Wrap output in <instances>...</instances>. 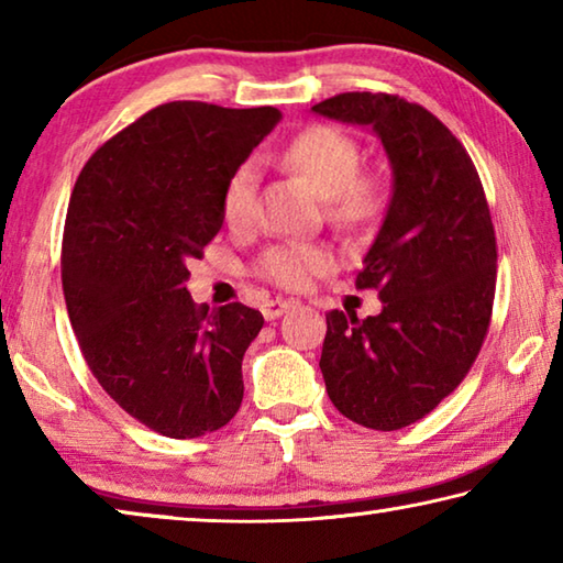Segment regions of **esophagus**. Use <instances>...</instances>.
I'll list each match as a JSON object with an SVG mask.
<instances>
[{
    "instance_id": "1",
    "label": "esophagus",
    "mask_w": 563,
    "mask_h": 563,
    "mask_svg": "<svg viewBox=\"0 0 563 563\" xmlns=\"http://www.w3.org/2000/svg\"><path fill=\"white\" fill-rule=\"evenodd\" d=\"M290 308H295V300L275 298V300H268L263 305V316H265V320H275V318H280L283 312H288Z\"/></svg>"
}]
</instances>
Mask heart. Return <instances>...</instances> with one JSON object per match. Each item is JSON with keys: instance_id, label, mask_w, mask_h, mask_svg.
<instances>
[{"instance_id": "heart-1", "label": "heart", "mask_w": 563, "mask_h": 563, "mask_svg": "<svg viewBox=\"0 0 563 563\" xmlns=\"http://www.w3.org/2000/svg\"><path fill=\"white\" fill-rule=\"evenodd\" d=\"M285 168L310 180L322 198H330V213L342 225L373 223L385 206V184L375 174L357 170L360 146L355 139L332 126L300 131L278 156ZM258 168L253 161L238 166L223 188L221 213L231 228L251 225L255 216ZM335 258L328 247L312 243H278L261 258V275L288 290H300L312 278L325 275Z\"/></svg>"}]
</instances>
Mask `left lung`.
Segmentation results:
<instances>
[{
  "label": "left lung",
  "mask_w": 563,
  "mask_h": 563,
  "mask_svg": "<svg viewBox=\"0 0 563 563\" xmlns=\"http://www.w3.org/2000/svg\"><path fill=\"white\" fill-rule=\"evenodd\" d=\"M312 111L373 129L393 166V198L355 278L383 310L328 312L320 369L352 422L402 430L460 387L487 338L497 288L487 196L466 148L419 103L347 91Z\"/></svg>",
  "instance_id": "obj_1"
}]
</instances>
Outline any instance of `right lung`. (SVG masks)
Segmentation results:
<instances>
[{
  "mask_svg": "<svg viewBox=\"0 0 563 563\" xmlns=\"http://www.w3.org/2000/svg\"><path fill=\"white\" fill-rule=\"evenodd\" d=\"M278 121L273 107L161 103L109 139L71 190L62 285L81 355L123 412L164 437L221 430L243 402L263 316L196 305L188 261L221 231L228 178Z\"/></svg>",
  "mask_w": 563,
  "mask_h": 563,
  "instance_id": "right-lung-1",
  "label": "right lung"
}]
</instances>
